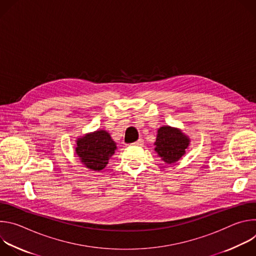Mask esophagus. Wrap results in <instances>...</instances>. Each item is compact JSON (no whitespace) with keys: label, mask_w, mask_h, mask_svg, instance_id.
Returning <instances> with one entry per match:
<instances>
[{"label":"esophagus","mask_w":256,"mask_h":256,"mask_svg":"<svg viewBox=\"0 0 256 256\" xmlns=\"http://www.w3.org/2000/svg\"><path fill=\"white\" fill-rule=\"evenodd\" d=\"M134 144H136V146H142L144 144V140L142 138H140L136 142H134Z\"/></svg>","instance_id":"1"}]
</instances>
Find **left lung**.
Returning a JSON list of instances; mask_svg holds the SVG:
<instances>
[{"mask_svg":"<svg viewBox=\"0 0 256 256\" xmlns=\"http://www.w3.org/2000/svg\"><path fill=\"white\" fill-rule=\"evenodd\" d=\"M190 142V138L179 128L164 126L158 130L155 151L167 164L175 163L186 154Z\"/></svg>","mask_w":256,"mask_h":256,"instance_id":"obj_1","label":"left lung"}]
</instances>
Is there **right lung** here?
<instances>
[{
	"label": "right lung",
	"instance_id": "add662e5",
	"mask_svg": "<svg viewBox=\"0 0 256 256\" xmlns=\"http://www.w3.org/2000/svg\"><path fill=\"white\" fill-rule=\"evenodd\" d=\"M76 154L81 162L93 171H100L105 168L116 150V142L106 130H96L87 134L77 140Z\"/></svg>",
	"mask_w": 256,
	"mask_h": 256
}]
</instances>
